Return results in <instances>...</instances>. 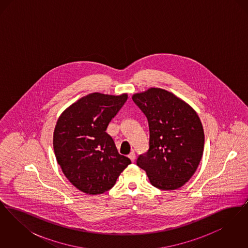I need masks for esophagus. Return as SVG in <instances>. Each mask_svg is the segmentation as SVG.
<instances>
[{"instance_id": "34e87169", "label": "esophagus", "mask_w": 248, "mask_h": 248, "mask_svg": "<svg viewBox=\"0 0 248 248\" xmlns=\"http://www.w3.org/2000/svg\"><path fill=\"white\" fill-rule=\"evenodd\" d=\"M128 157H129L130 160H131L133 163L135 162V159H136V154H135L134 152H131V153L129 154V155H128Z\"/></svg>"}]
</instances>
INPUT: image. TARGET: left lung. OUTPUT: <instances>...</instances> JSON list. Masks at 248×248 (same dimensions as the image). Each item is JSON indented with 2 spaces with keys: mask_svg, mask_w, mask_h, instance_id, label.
Here are the masks:
<instances>
[{
  "mask_svg": "<svg viewBox=\"0 0 248 248\" xmlns=\"http://www.w3.org/2000/svg\"><path fill=\"white\" fill-rule=\"evenodd\" d=\"M146 115L150 149L137 165L155 188L179 189L195 173L203 153L204 134L197 112L165 89L152 87L132 95Z\"/></svg>",
  "mask_w": 248,
  "mask_h": 248,
  "instance_id": "1",
  "label": "left lung"
}]
</instances>
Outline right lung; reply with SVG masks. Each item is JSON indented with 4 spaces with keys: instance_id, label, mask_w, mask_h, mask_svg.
<instances>
[{
    "instance_id": "obj_1",
    "label": "right lung",
    "mask_w": 248,
    "mask_h": 248,
    "mask_svg": "<svg viewBox=\"0 0 248 248\" xmlns=\"http://www.w3.org/2000/svg\"><path fill=\"white\" fill-rule=\"evenodd\" d=\"M127 97V94H87L58 119L53 136L57 161L71 184L86 194L111 189L131 164L129 158L119 154L106 132Z\"/></svg>"
}]
</instances>
